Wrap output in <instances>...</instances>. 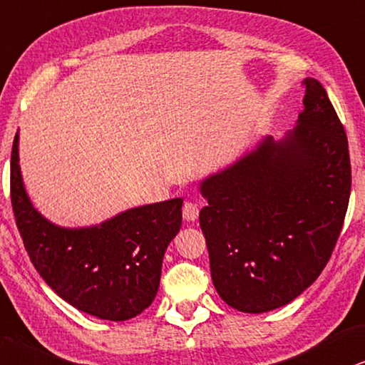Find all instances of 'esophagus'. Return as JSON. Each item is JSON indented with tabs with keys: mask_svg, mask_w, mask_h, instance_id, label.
Segmentation results:
<instances>
[{
	"mask_svg": "<svg viewBox=\"0 0 365 365\" xmlns=\"http://www.w3.org/2000/svg\"><path fill=\"white\" fill-rule=\"evenodd\" d=\"M182 212H183V219L188 220V222H193V220H197L198 217V205L195 202H185Z\"/></svg>",
	"mask_w": 365,
	"mask_h": 365,
	"instance_id": "esophagus-1",
	"label": "esophagus"
}]
</instances>
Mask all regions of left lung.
<instances>
[{
	"instance_id": "1",
	"label": "left lung",
	"mask_w": 365,
	"mask_h": 365,
	"mask_svg": "<svg viewBox=\"0 0 365 365\" xmlns=\"http://www.w3.org/2000/svg\"><path fill=\"white\" fill-rule=\"evenodd\" d=\"M305 109L281 141L259 146L200 183V227L217 293L244 313L293 302L320 276L349 207L344 124L317 79L303 81Z\"/></svg>"
}]
</instances>
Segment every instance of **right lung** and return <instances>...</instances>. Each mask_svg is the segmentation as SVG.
I'll return each mask as SVG.
<instances>
[{"instance_id":"right-lung-1","label":"right lung","mask_w":365,"mask_h":365,"mask_svg":"<svg viewBox=\"0 0 365 365\" xmlns=\"http://www.w3.org/2000/svg\"><path fill=\"white\" fill-rule=\"evenodd\" d=\"M11 205L35 269L77 310L103 320L140 315L158 292L161 262L182 225V198L129 209L101 225L66 229L34 209L11 150Z\"/></svg>"}]
</instances>
